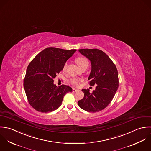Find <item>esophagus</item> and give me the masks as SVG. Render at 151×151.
Segmentation results:
<instances>
[{
  "label": "esophagus",
  "mask_w": 151,
  "mask_h": 151,
  "mask_svg": "<svg viewBox=\"0 0 151 151\" xmlns=\"http://www.w3.org/2000/svg\"><path fill=\"white\" fill-rule=\"evenodd\" d=\"M78 91V89H76V88H73V92H77V91Z\"/></svg>",
  "instance_id": "esophagus-1"
}]
</instances>
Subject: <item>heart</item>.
I'll list each match as a JSON object with an SVG mask.
<instances>
[{
  "mask_svg": "<svg viewBox=\"0 0 151 151\" xmlns=\"http://www.w3.org/2000/svg\"><path fill=\"white\" fill-rule=\"evenodd\" d=\"M76 61L77 64H78V65L80 68H82L84 66H88V61L84 57H78L76 58ZM67 64L65 63L63 66V71L65 70V69L67 68ZM80 81V80H78L76 78H73L70 80V83L73 86H78Z\"/></svg>",
  "mask_w": 151,
  "mask_h": 151,
  "instance_id": "heart-1",
  "label": "heart"
}]
</instances>
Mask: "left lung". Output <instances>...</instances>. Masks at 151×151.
I'll return each mask as SVG.
<instances>
[{
	"instance_id": "left-lung-1",
	"label": "left lung",
	"mask_w": 151,
	"mask_h": 151,
	"mask_svg": "<svg viewBox=\"0 0 151 151\" xmlns=\"http://www.w3.org/2000/svg\"><path fill=\"white\" fill-rule=\"evenodd\" d=\"M78 51L91 61L89 84L91 86L96 85V87L91 93L88 89H83L84 96L78 101V104L88 112L100 111L110 104L118 90L119 81L116 67L111 58L101 50L86 49Z\"/></svg>"
}]
</instances>
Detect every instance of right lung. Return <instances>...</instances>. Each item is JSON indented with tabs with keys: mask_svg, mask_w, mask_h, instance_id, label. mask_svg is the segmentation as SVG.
<instances>
[{
	"mask_svg": "<svg viewBox=\"0 0 151 151\" xmlns=\"http://www.w3.org/2000/svg\"><path fill=\"white\" fill-rule=\"evenodd\" d=\"M76 51L46 48L29 63L23 86L29 103L36 111L49 112L57 109L65 94L72 91V88L66 85L57 87L53 78L63 70L66 61Z\"/></svg>",
	"mask_w": 151,
	"mask_h": 151,
	"instance_id": "1",
	"label": "right lung"
}]
</instances>
